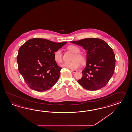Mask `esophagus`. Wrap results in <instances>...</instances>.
Returning <instances> with one entry per match:
<instances>
[{
  "label": "esophagus",
  "mask_w": 132,
  "mask_h": 132,
  "mask_svg": "<svg viewBox=\"0 0 132 132\" xmlns=\"http://www.w3.org/2000/svg\"><path fill=\"white\" fill-rule=\"evenodd\" d=\"M71 71L72 72H73V73H75V72H76L77 71V70H71Z\"/></svg>",
  "instance_id": "esophagus-1"
}]
</instances>
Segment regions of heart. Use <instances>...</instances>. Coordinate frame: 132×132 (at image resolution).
<instances>
[{"instance_id": "heart-1", "label": "heart", "mask_w": 132, "mask_h": 132, "mask_svg": "<svg viewBox=\"0 0 132 132\" xmlns=\"http://www.w3.org/2000/svg\"><path fill=\"white\" fill-rule=\"evenodd\" d=\"M68 48L69 50L75 53L72 59L73 61L71 62H65L61 64V66L62 67L67 68L71 70L76 69L80 66V62L84 63V58L82 55L78 53L80 52V51L77 47L74 45H71L69 46ZM54 59L57 63H61L62 61V54L61 50L59 49L55 52L54 53Z\"/></svg>"}]
</instances>
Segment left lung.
<instances>
[{
  "mask_svg": "<svg viewBox=\"0 0 132 132\" xmlns=\"http://www.w3.org/2000/svg\"><path fill=\"white\" fill-rule=\"evenodd\" d=\"M71 43L87 51L86 66L78 82L89 90L104 87L112 77L116 67L115 55L105 42L98 38H86Z\"/></svg>",
  "mask_w": 132,
  "mask_h": 132,
  "instance_id": "8db88e82",
  "label": "left lung"
}]
</instances>
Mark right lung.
Instances as JSON below:
<instances>
[{
    "label": "right lung",
    "mask_w": 132,
    "mask_h": 132,
    "mask_svg": "<svg viewBox=\"0 0 132 132\" xmlns=\"http://www.w3.org/2000/svg\"><path fill=\"white\" fill-rule=\"evenodd\" d=\"M66 43L34 38L20 47L16 58L18 70L30 89L44 92L57 82L62 68L55 61L54 53Z\"/></svg>",
    "instance_id": "right-lung-1"
}]
</instances>
